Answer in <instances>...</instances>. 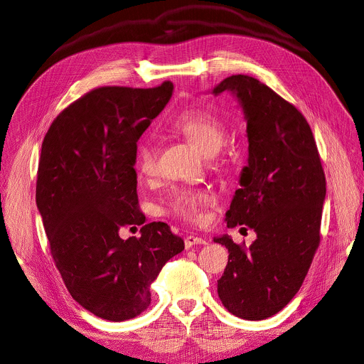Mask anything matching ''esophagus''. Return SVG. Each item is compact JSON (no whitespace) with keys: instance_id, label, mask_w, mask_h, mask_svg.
<instances>
[{"instance_id":"34e87169","label":"esophagus","mask_w":364,"mask_h":364,"mask_svg":"<svg viewBox=\"0 0 364 364\" xmlns=\"http://www.w3.org/2000/svg\"><path fill=\"white\" fill-rule=\"evenodd\" d=\"M208 242L204 239V237H201V236H197V235H188L186 237H185V247L186 249H189V247H192V246H195V245H207Z\"/></svg>"}]
</instances>
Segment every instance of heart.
Listing matches in <instances>:
<instances>
[{"label":"heart","mask_w":364,"mask_h":364,"mask_svg":"<svg viewBox=\"0 0 364 364\" xmlns=\"http://www.w3.org/2000/svg\"><path fill=\"white\" fill-rule=\"evenodd\" d=\"M169 128L197 146L204 154L214 156L226 143L228 129L214 114L204 109H188L169 119ZM135 169L139 176L151 179L159 172V150L150 139L139 141L135 150ZM215 203L207 189L178 188L166 203V211L186 223H201L205 211Z\"/></svg>","instance_id":"heart-1"}]
</instances>
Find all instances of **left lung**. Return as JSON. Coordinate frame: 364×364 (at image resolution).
Returning a JSON list of instances; mask_svg holds the SVG:
<instances>
[{
	"mask_svg": "<svg viewBox=\"0 0 364 364\" xmlns=\"http://www.w3.org/2000/svg\"><path fill=\"white\" fill-rule=\"evenodd\" d=\"M225 92L243 107L249 141L247 166L226 221L228 228L255 230L257 240L246 247L228 235L214 239L229 249L217 291L230 314L261 321L296 296L311 268L321 242L326 182L312 129L296 106L243 74L213 90Z\"/></svg>",
	"mask_w": 364,
	"mask_h": 364,
	"instance_id": "left-lung-1",
	"label": "left lung"
}]
</instances>
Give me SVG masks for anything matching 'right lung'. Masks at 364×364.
<instances>
[{
    "label": "right lung",
    "mask_w": 364,
    "mask_h": 364,
    "mask_svg": "<svg viewBox=\"0 0 364 364\" xmlns=\"http://www.w3.org/2000/svg\"><path fill=\"white\" fill-rule=\"evenodd\" d=\"M172 92V81L95 89L65 107L43 138L36 205L52 259L73 299L106 321L143 314L151 283L185 247L166 223L146 225L134 169L136 141ZM136 225L141 237H119V228Z\"/></svg>",
    "instance_id": "add662e5"
}]
</instances>
